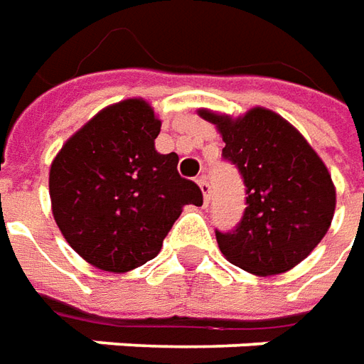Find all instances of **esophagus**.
Instances as JSON below:
<instances>
[{
  "mask_svg": "<svg viewBox=\"0 0 364 364\" xmlns=\"http://www.w3.org/2000/svg\"><path fill=\"white\" fill-rule=\"evenodd\" d=\"M198 184H200V190H202L203 200H205V203H208L210 202V196H211V186H210V182H208V178L202 176L200 180H198Z\"/></svg>",
  "mask_w": 364,
  "mask_h": 364,
  "instance_id": "obj_1",
  "label": "esophagus"
}]
</instances>
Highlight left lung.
<instances>
[{
  "label": "left lung",
  "mask_w": 364,
  "mask_h": 364,
  "mask_svg": "<svg viewBox=\"0 0 364 364\" xmlns=\"http://www.w3.org/2000/svg\"><path fill=\"white\" fill-rule=\"evenodd\" d=\"M223 136L221 156L245 184L243 218L215 229L223 257L239 269L269 277L306 259L323 239L335 211V188L308 141L277 113L255 107L239 119L200 109Z\"/></svg>",
  "instance_id": "obj_1"
}]
</instances>
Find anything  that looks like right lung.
Instances as JSON below:
<instances>
[{"label":"right lung","instance_id":"add662e5","mask_svg":"<svg viewBox=\"0 0 364 364\" xmlns=\"http://www.w3.org/2000/svg\"><path fill=\"white\" fill-rule=\"evenodd\" d=\"M161 121L143 100L105 107L72 135L50 166L53 215L64 239L90 264L127 272L161 251L200 186L178 174V154H161Z\"/></svg>","mask_w":364,"mask_h":364}]
</instances>
